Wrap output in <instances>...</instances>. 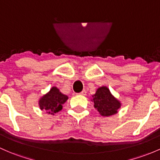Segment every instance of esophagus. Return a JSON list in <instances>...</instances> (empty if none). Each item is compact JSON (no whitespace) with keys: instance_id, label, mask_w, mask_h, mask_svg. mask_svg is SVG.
<instances>
[{"instance_id":"1","label":"esophagus","mask_w":160,"mask_h":160,"mask_svg":"<svg viewBox=\"0 0 160 160\" xmlns=\"http://www.w3.org/2000/svg\"><path fill=\"white\" fill-rule=\"evenodd\" d=\"M78 94H81V95H86V91L83 90L82 92H80V93H78Z\"/></svg>"}]
</instances>
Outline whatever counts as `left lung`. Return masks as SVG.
I'll list each match as a JSON object with an SVG mask.
<instances>
[{"instance_id": "left-lung-1", "label": "left lung", "mask_w": 160, "mask_h": 160, "mask_svg": "<svg viewBox=\"0 0 160 160\" xmlns=\"http://www.w3.org/2000/svg\"><path fill=\"white\" fill-rule=\"evenodd\" d=\"M94 108L102 116H111L118 113L121 103L111 94L107 87H101L93 95Z\"/></svg>"}]
</instances>
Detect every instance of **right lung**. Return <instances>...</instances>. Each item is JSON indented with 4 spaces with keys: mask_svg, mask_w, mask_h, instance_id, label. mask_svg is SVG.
Here are the masks:
<instances>
[{
    "mask_svg": "<svg viewBox=\"0 0 160 160\" xmlns=\"http://www.w3.org/2000/svg\"><path fill=\"white\" fill-rule=\"evenodd\" d=\"M68 99V97L62 94L56 87H52L42 98L39 100V107L41 110L47 111L49 114H54L59 112L62 108V104Z\"/></svg>",
    "mask_w": 160,
    "mask_h": 160,
    "instance_id": "right-lung-1",
    "label": "right lung"
}]
</instances>
